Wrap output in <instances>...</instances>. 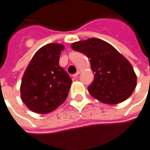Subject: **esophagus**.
Instances as JSON below:
<instances>
[{
	"label": "esophagus",
	"instance_id": "1",
	"mask_svg": "<svg viewBox=\"0 0 150 150\" xmlns=\"http://www.w3.org/2000/svg\"><path fill=\"white\" fill-rule=\"evenodd\" d=\"M79 73H80V72L77 71V72H76V73H75V74H74V75H72V76H73L74 78H76V77H77V76H78V75H79Z\"/></svg>",
	"mask_w": 150,
	"mask_h": 150
}]
</instances>
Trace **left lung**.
I'll return each instance as SVG.
<instances>
[{"label": "left lung", "mask_w": 150, "mask_h": 150, "mask_svg": "<svg viewBox=\"0 0 150 150\" xmlns=\"http://www.w3.org/2000/svg\"><path fill=\"white\" fill-rule=\"evenodd\" d=\"M72 49L91 60L94 79L89 93L104 104H116L126 100L137 85V75L130 62L112 45L98 38L72 43Z\"/></svg>", "instance_id": "1"}]
</instances>
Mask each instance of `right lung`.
<instances>
[{
  "label": "right lung",
  "instance_id": "right-lung-1",
  "mask_svg": "<svg viewBox=\"0 0 150 150\" xmlns=\"http://www.w3.org/2000/svg\"><path fill=\"white\" fill-rule=\"evenodd\" d=\"M63 49L59 43L47 44L34 54L29 63L21 80V97L30 110L46 114L66 100L72 81L59 66Z\"/></svg>",
  "mask_w": 150,
  "mask_h": 150
}]
</instances>
